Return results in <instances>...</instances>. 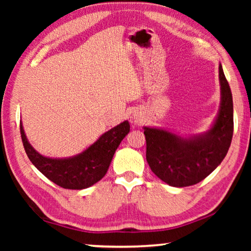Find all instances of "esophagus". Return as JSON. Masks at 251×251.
Here are the masks:
<instances>
[{
  "instance_id": "34e87169",
  "label": "esophagus",
  "mask_w": 251,
  "mask_h": 251,
  "mask_svg": "<svg viewBox=\"0 0 251 251\" xmlns=\"http://www.w3.org/2000/svg\"><path fill=\"white\" fill-rule=\"evenodd\" d=\"M133 120H134V122H135V124H139V123H141V120H139L138 117H135V116H134Z\"/></svg>"
}]
</instances>
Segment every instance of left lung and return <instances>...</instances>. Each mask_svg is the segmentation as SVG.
I'll list each match as a JSON object with an SVG mask.
<instances>
[{"label":"left lung","instance_id":"1","mask_svg":"<svg viewBox=\"0 0 251 251\" xmlns=\"http://www.w3.org/2000/svg\"><path fill=\"white\" fill-rule=\"evenodd\" d=\"M219 85V109L207 131L181 135L161 127H143L147 163L151 172L167 185L197 184L214 172L227 155L233 133V105L222 64Z\"/></svg>","mask_w":251,"mask_h":251}]
</instances>
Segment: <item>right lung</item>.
<instances>
[{
    "mask_svg": "<svg viewBox=\"0 0 251 251\" xmlns=\"http://www.w3.org/2000/svg\"><path fill=\"white\" fill-rule=\"evenodd\" d=\"M129 128L128 121H124L101 134L79 154L54 158L40 154L29 144L22 122L20 125L24 150L34 166L54 184L76 190L88 188L106 175L117 147L129 133Z\"/></svg>",
    "mask_w": 251,
    "mask_h": 251,
    "instance_id": "right-lung-1",
    "label": "right lung"
}]
</instances>
